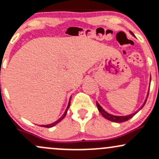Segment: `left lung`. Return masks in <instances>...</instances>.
I'll return each mask as SVG.
<instances>
[{"label": "left lung", "instance_id": "left-lung-1", "mask_svg": "<svg viewBox=\"0 0 159 159\" xmlns=\"http://www.w3.org/2000/svg\"><path fill=\"white\" fill-rule=\"evenodd\" d=\"M131 34H132L133 36H134V34H133L132 32L130 31ZM150 82H151V77H150ZM149 91H148V93H147V98H146V100L144 101V102L143 105H141V107H140L139 109H138V111H135L134 113H133L132 114H129V115H126V116H115V115H112V114H108V113H107L106 111H105L104 109L102 108V107L101 106V105L98 104L97 102H96V105H97V107H98V110L99 111L100 113H101V114L105 118H106L107 120H110V121H112V122H114V123H123V122H125L127 121V120H130L131 118L133 117V116L135 115L139 111L140 109H142L144 105H145L146 102H147V98H148V95H149Z\"/></svg>", "mask_w": 159, "mask_h": 159}]
</instances>
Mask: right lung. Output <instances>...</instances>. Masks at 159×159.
<instances>
[{
	"label": "right lung",
	"instance_id": "obj_1",
	"mask_svg": "<svg viewBox=\"0 0 159 159\" xmlns=\"http://www.w3.org/2000/svg\"><path fill=\"white\" fill-rule=\"evenodd\" d=\"M70 99H71V97H70V98H69V103H68V106H67L66 109V111H65L64 114H63V115H62L61 118H59V119H58L57 120V121L54 122V123H53L48 124V125H40V126H42V127H45V128H52V127H53V126H54V125H57V123H59L60 122H61V120H63V118L65 117L66 115V114H67V111H68L69 107V106H70Z\"/></svg>",
	"mask_w": 159,
	"mask_h": 159
}]
</instances>
